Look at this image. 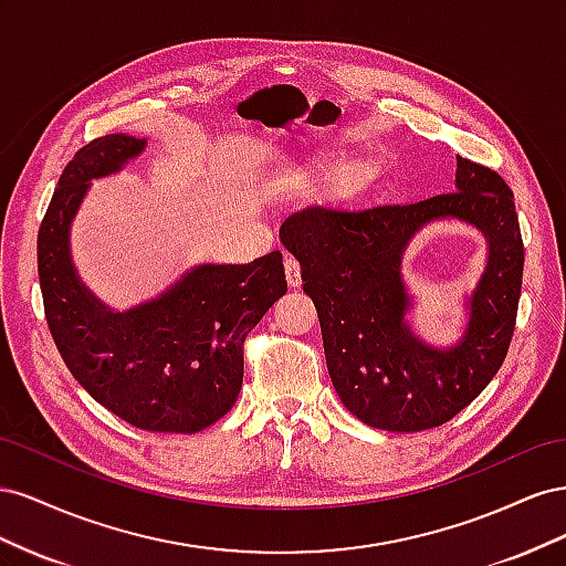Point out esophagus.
I'll list each match as a JSON object with an SVG mask.
<instances>
[{"mask_svg":"<svg viewBox=\"0 0 566 566\" xmlns=\"http://www.w3.org/2000/svg\"><path fill=\"white\" fill-rule=\"evenodd\" d=\"M285 279L290 283V287H297L302 283V273H300V262L295 256H285Z\"/></svg>","mask_w":566,"mask_h":566,"instance_id":"34e87169","label":"esophagus"}]
</instances>
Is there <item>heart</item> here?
I'll use <instances>...</instances> for the list:
<instances>
[{"instance_id":"b5f03b06","label":"heart","mask_w":566,"mask_h":566,"mask_svg":"<svg viewBox=\"0 0 566 566\" xmlns=\"http://www.w3.org/2000/svg\"><path fill=\"white\" fill-rule=\"evenodd\" d=\"M290 177H297V175H295V172H293V175H290Z\"/></svg>"}]
</instances>
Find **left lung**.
Masks as SVG:
<instances>
[{"instance_id":"1","label":"left lung","mask_w":566,"mask_h":566,"mask_svg":"<svg viewBox=\"0 0 566 566\" xmlns=\"http://www.w3.org/2000/svg\"><path fill=\"white\" fill-rule=\"evenodd\" d=\"M439 218L465 220L490 245L488 266L467 298V331L449 348H434L409 328L412 298L400 276L407 243ZM279 233L316 304L333 387L361 422L387 432L430 430L470 406L499 373L524 271L515 200L499 172L458 156L453 193L370 210L310 205Z\"/></svg>"}]
</instances>
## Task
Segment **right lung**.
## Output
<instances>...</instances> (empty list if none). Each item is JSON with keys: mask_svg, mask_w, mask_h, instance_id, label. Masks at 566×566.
I'll use <instances>...</instances> for the list:
<instances>
[{"mask_svg": "<svg viewBox=\"0 0 566 566\" xmlns=\"http://www.w3.org/2000/svg\"><path fill=\"white\" fill-rule=\"evenodd\" d=\"M146 139L108 134L65 165L38 233L51 337L73 378L148 432L193 434L224 418L243 385V342L285 295L281 250L250 264H198L158 297L115 312L82 283L71 224L94 179L142 156Z\"/></svg>", "mask_w": 566, "mask_h": 566, "instance_id": "1", "label": "right lung"}]
</instances>
